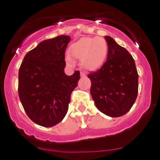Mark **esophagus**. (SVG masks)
Wrapping results in <instances>:
<instances>
[{
  "instance_id": "34e87169",
  "label": "esophagus",
  "mask_w": 160,
  "mask_h": 160,
  "mask_svg": "<svg viewBox=\"0 0 160 160\" xmlns=\"http://www.w3.org/2000/svg\"><path fill=\"white\" fill-rule=\"evenodd\" d=\"M80 77H82V78H85L86 77V74L84 73V72H80Z\"/></svg>"
}]
</instances>
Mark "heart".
<instances>
[{"label":"heart","instance_id":"heart-1","mask_svg":"<svg viewBox=\"0 0 160 160\" xmlns=\"http://www.w3.org/2000/svg\"><path fill=\"white\" fill-rule=\"evenodd\" d=\"M72 57L81 59L82 67L88 71L99 70L108 52V42L101 37H83L72 43L69 49Z\"/></svg>","mask_w":160,"mask_h":160}]
</instances>
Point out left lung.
<instances>
[{"mask_svg":"<svg viewBox=\"0 0 160 160\" xmlns=\"http://www.w3.org/2000/svg\"><path fill=\"white\" fill-rule=\"evenodd\" d=\"M107 60L100 70L88 76L90 94L100 111L110 117L124 115L130 110L138 94V75L135 60L128 50L110 36Z\"/></svg>","mask_w":160,"mask_h":160,"instance_id":"obj_1","label":"left lung"}]
</instances>
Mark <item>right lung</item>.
I'll return each instance as SVG.
<instances>
[{
    "label": "right lung",
    "mask_w": 160,
    "mask_h": 160,
    "mask_svg": "<svg viewBox=\"0 0 160 160\" xmlns=\"http://www.w3.org/2000/svg\"><path fill=\"white\" fill-rule=\"evenodd\" d=\"M68 35L41 42L24 57L18 72V96L28 118L49 128L67 114L70 95L77 87L80 72H64Z\"/></svg>",
    "instance_id": "right-lung-1"
}]
</instances>
